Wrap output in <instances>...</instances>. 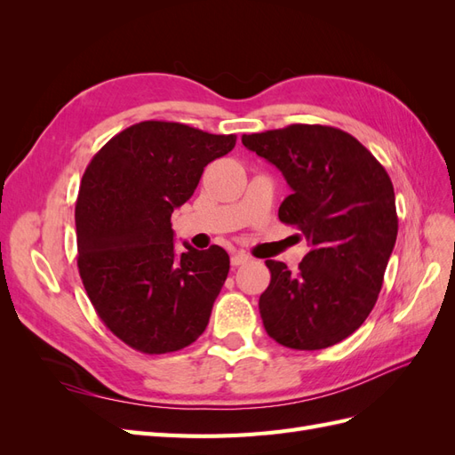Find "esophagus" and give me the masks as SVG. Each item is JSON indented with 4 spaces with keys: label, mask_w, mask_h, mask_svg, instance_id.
Wrapping results in <instances>:
<instances>
[{
    "label": "esophagus",
    "mask_w": 455,
    "mask_h": 455,
    "mask_svg": "<svg viewBox=\"0 0 455 455\" xmlns=\"http://www.w3.org/2000/svg\"><path fill=\"white\" fill-rule=\"evenodd\" d=\"M249 259H251L249 254H244V252H233V254H231V266H233V267L243 266V264H246V261H249Z\"/></svg>",
    "instance_id": "1"
}]
</instances>
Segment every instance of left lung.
I'll return each instance as SVG.
<instances>
[{"instance_id":"left-lung-1","label":"left lung","mask_w":455,"mask_h":455,"mask_svg":"<svg viewBox=\"0 0 455 455\" xmlns=\"http://www.w3.org/2000/svg\"><path fill=\"white\" fill-rule=\"evenodd\" d=\"M241 140L283 172L292 194L279 220L309 244L296 273L266 261L271 283L258 304L266 332L299 351L334 346L378 301L398 231L391 178L355 136L334 127L298 123Z\"/></svg>"}]
</instances>
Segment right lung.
Returning <instances> with one entry per match:
<instances>
[{
    "label": "right lung",
    "mask_w": 455,
    "mask_h": 455,
    "mask_svg": "<svg viewBox=\"0 0 455 455\" xmlns=\"http://www.w3.org/2000/svg\"><path fill=\"white\" fill-rule=\"evenodd\" d=\"M235 142V134L142 121L104 144L81 178V281L102 323L136 351L184 349L209 324L229 256L218 244L197 251L184 243L176 252L171 214Z\"/></svg>",
    "instance_id": "1"
}]
</instances>
